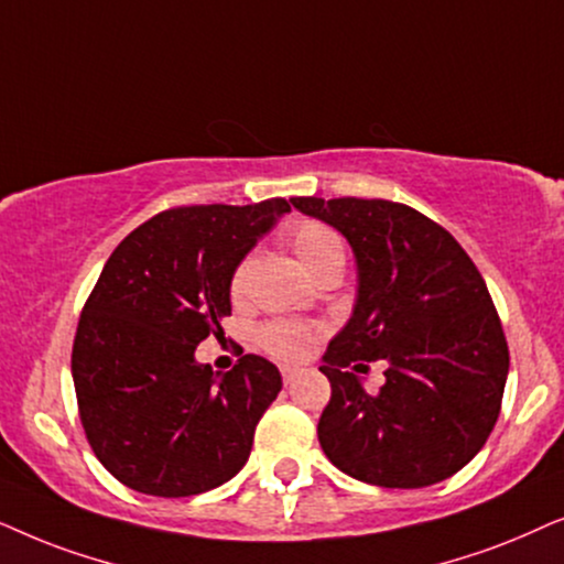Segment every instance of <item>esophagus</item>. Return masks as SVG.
I'll use <instances>...</instances> for the list:
<instances>
[{
	"instance_id": "34e87169",
	"label": "esophagus",
	"mask_w": 564,
	"mask_h": 564,
	"mask_svg": "<svg viewBox=\"0 0 564 564\" xmlns=\"http://www.w3.org/2000/svg\"><path fill=\"white\" fill-rule=\"evenodd\" d=\"M281 377L283 384H294V381L302 377V369H299V366H281Z\"/></svg>"
}]
</instances>
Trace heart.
<instances>
[{"label": "heart", "mask_w": 564, "mask_h": 564, "mask_svg": "<svg viewBox=\"0 0 564 564\" xmlns=\"http://www.w3.org/2000/svg\"><path fill=\"white\" fill-rule=\"evenodd\" d=\"M286 237L291 247H294L296 258L302 260V265L317 278L322 270L327 268H343L345 262V245L340 235L333 227L322 221L312 219H299L289 224ZM250 258H242L237 262V268L231 270L229 278V294L239 299L247 286V275H250ZM258 340L270 356L283 358V360H299L310 352L314 343V333L310 327L299 325V322H270V325L260 327Z\"/></svg>", "instance_id": "heart-1"}]
</instances>
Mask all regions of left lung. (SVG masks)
Segmentation results:
<instances>
[{
	"label": "left lung",
	"mask_w": 564,
	"mask_h": 564,
	"mask_svg": "<svg viewBox=\"0 0 564 564\" xmlns=\"http://www.w3.org/2000/svg\"><path fill=\"white\" fill-rule=\"evenodd\" d=\"M348 239L358 270L352 314L319 371L322 452L345 475L379 487H427L475 459L500 415L508 343L482 275L444 227L381 198H291ZM384 359L369 395L357 371Z\"/></svg>",
	"instance_id": "1"
}]
</instances>
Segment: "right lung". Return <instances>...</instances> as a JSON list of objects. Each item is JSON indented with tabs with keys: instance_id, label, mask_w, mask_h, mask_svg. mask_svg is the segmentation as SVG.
Returning <instances> with one entry per match:
<instances>
[{
	"instance_id": "add662e5",
	"label": "right lung",
	"mask_w": 564,
	"mask_h": 564,
	"mask_svg": "<svg viewBox=\"0 0 564 564\" xmlns=\"http://www.w3.org/2000/svg\"><path fill=\"white\" fill-rule=\"evenodd\" d=\"M289 212L283 198L170 208L105 262L74 335L72 377L89 446L118 482L187 498L245 467L281 373L252 352L219 373L195 348L224 335L231 270Z\"/></svg>"
}]
</instances>
